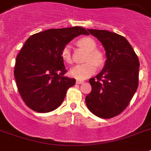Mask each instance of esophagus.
I'll list each match as a JSON object with an SVG mask.
<instances>
[{"mask_svg": "<svg viewBox=\"0 0 151 151\" xmlns=\"http://www.w3.org/2000/svg\"><path fill=\"white\" fill-rule=\"evenodd\" d=\"M84 81H81V80H77L76 83L78 84V85H81V84H83Z\"/></svg>", "mask_w": 151, "mask_h": 151, "instance_id": "esophagus-1", "label": "esophagus"}]
</instances>
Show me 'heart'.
Masks as SVG:
<instances>
[{"label":"heart","mask_w":151,"mask_h":151,"mask_svg":"<svg viewBox=\"0 0 151 151\" xmlns=\"http://www.w3.org/2000/svg\"><path fill=\"white\" fill-rule=\"evenodd\" d=\"M78 44L88 50L86 61L87 63L76 65L70 70V75L78 80H85L95 73L96 66H101L104 63V57L101 51L96 50V41L90 37L81 38L78 41ZM61 56L65 63L70 64L73 62L72 53L70 45H65L63 48Z\"/></svg>","instance_id":"1"}]
</instances>
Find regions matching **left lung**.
Instances as JSON below:
<instances>
[{"label":"left lung","instance_id":"left-lung-1","mask_svg":"<svg viewBox=\"0 0 151 151\" xmlns=\"http://www.w3.org/2000/svg\"><path fill=\"white\" fill-rule=\"evenodd\" d=\"M88 31L102 43L107 59L101 73L89 79L92 91L86 105L96 116L110 119L126 109L136 92L139 61L124 36L105 30Z\"/></svg>","mask_w":151,"mask_h":151}]
</instances>
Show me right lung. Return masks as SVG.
Masks as SVG:
<instances>
[{
    "label": "right lung",
    "mask_w": 151,
    "mask_h": 151,
    "mask_svg": "<svg viewBox=\"0 0 151 151\" xmlns=\"http://www.w3.org/2000/svg\"><path fill=\"white\" fill-rule=\"evenodd\" d=\"M80 35L88 33L81 27L48 29L26 40L17 57L14 76L23 101L33 111H54L74 86V78L64 76L66 70L61 52Z\"/></svg>",
    "instance_id": "right-lung-1"
}]
</instances>
